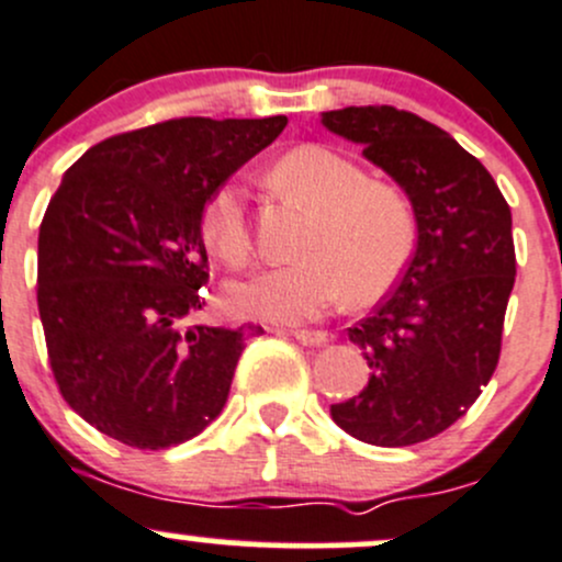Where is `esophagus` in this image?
Returning <instances> with one entry per match:
<instances>
[{"instance_id":"obj_1","label":"esophagus","mask_w":562,"mask_h":562,"mask_svg":"<svg viewBox=\"0 0 562 562\" xmlns=\"http://www.w3.org/2000/svg\"><path fill=\"white\" fill-rule=\"evenodd\" d=\"M293 336H296V341H301V345H310V347H323V345H328V330H306V328H299V330H293Z\"/></svg>"}]
</instances>
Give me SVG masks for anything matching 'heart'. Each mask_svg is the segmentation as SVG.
Returning a JSON list of instances; mask_svg holds the SVG:
<instances>
[{"instance_id":"1","label":"heart","mask_w":562,"mask_h":562,"mask_svg":"<svg viewBox=\"0 0 562 562\" xmlns=\"http://www.w3.org/2000/svg\"><path fill=\"white\" fill-rule=\"evenodd\" d=\"M282 196L312 210L299 245V263L234 282L226 301L239 317L306 323L341 299L371 304L398 282L415 250V215L398 188L369 180L360 164L323 145H304L271 169ZM202 236L228 266L252 256L245 191L226 180L202 210Z\"/></svg>"}]
</instances>
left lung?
<instances>
[{"label": "left lung", "instance_id": "8db88e82", "mask_svg": "<svg viewBox=\"0 0 562 562\" xmlns=\"http://www.w3.org/2000/svg\"><path fill=\"white\" fill-rule=\"evenodd\" d=\"M321 123L393 177L417 223L395 291L347 328L369 385L330 417L366 445H417L463 417L498 366L517 274L512 210L482 161L412 112L345 108Z\"/></svg>", "mask_w": 562, "mask_h": 562}]
</instances>
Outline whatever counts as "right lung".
Segmentation results:
<instances>
[{
    "mask_svg": "<svg viewBox=\"0 0 562 562\" xmlns=\"http://www.w3.org/2000/svg\"><path fill=\"white\" fill-rule=\"evenodd\" d=\"M288 117H177L117 134L61 177L40 226L37 304L64 401L137 450L193 439L223 412L261 326H186L204 306L202 210Z\"/></svg>",
    "mask_w": 562,
    "mask_h": 562,
    "instance_id": "right-lung-1",
    "label": "right lung"
}]
</instances>
